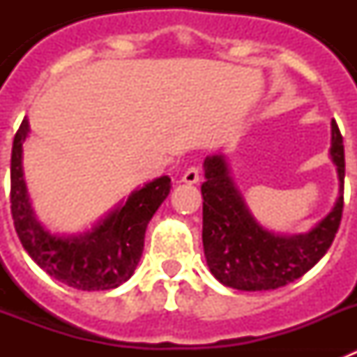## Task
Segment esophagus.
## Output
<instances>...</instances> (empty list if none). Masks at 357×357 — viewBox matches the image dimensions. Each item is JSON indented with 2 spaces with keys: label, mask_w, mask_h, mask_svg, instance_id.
Instances as JSON below:
<instances>
[{
  "label": "esophagus",
  "mask_w": 357,
  "mask_h": 357,
  "mask_svg": "<svg viewBox=\"0 0 357 357\" xmlns=\"http://www.w3.org/2000/svg\"><path fill=\"white\" fill-rule=\"evenodd\" d=\"M198 181H200V172L195 166L185 169V173L182 175V182H185V184H197Z\"/></svg>",
  "instance_id": "obj_1"
}]
</instances>
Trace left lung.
I'll list each match as a JSON object with an SVG mask.
<instances>
[{"label":"left lung","mask_w":357,"mask_h":357,"mask_svg":"<svg viewBox=\"0 0 357 357\" xmlns=\"http://www.w3.org/2000/svg\"><path fill=\"white\" fill-rule=\"evenodd\" d=\"M331 125V159L338 169L340 197L333 211L305 234L282 236L261 227L229 176L223 155L207 157L202 241L207 266L222 284L241 291L277 289L301 279L329 250L342 222L345 182L342 132L336 121Z\"/></svg>","instance_id":"1"}]
</instances>
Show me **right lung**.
<instances>
[{
  "instance_id": "right-lung-1",
  "label": "right lung",
  "mask_w": 357,
  "mask_h": 357,
  "mask_svg": "<svg viewBox=\"0 0 357 357\" xmlns=\"http://www.w3.org/2000/svg\"><path fill=\"white\" fill-rule=\"evenodd\" d=\"M23 119L12 144L10 211L21 245L44 272L82 291H105L127 282L139 263L148 222L172 189L169 176H159L137 189L125 204L78 236H56L36 220L23 176Z\"/></svg>"
}]
</instances>
